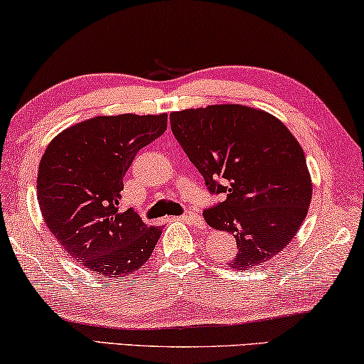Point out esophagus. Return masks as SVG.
<instances>
[{
    "mask_svg": "<svg viewBox=\"0 0 364 364\" xmlns=\"http://www.w3.org/2000/svg\"><path fill=\"white\" fill-rule=\"evenodd\" d=\"M181 219L186 220V222H191V224H196V225H199V227H204L203 217H200V215L196 214V213H188L186 215H183Z\"/></svg>",
    "mask_w": 364,
    "mask_h": 364,
    "instance_id": "1",
    "label": "esophagus"
}]
</instances>
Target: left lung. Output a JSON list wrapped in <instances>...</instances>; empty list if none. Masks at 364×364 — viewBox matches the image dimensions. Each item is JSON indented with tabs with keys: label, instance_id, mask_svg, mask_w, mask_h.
Segmentation results:
<instances>
[{
	"label": "left lung",
	"instance_id": "8db88e82",
	"mask_svg": "<svg viewBox=\"0 0 364 364\" xmlns=\"http://www.w3.org/2000/svg\"><path fill=\"white\" fill-rule=\"evenodd\" d=\"M170 122L209 191L225 193L204 219L235 237L230 268L245 271L283 252L312 199L306 156L291 130L273 114L243 105L176 111Z\"/></svg>",
	"mask_w": 364,
	"mask_h": 364
}]
</instances>
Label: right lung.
<instances>
[{
  "label": "right lung",
  "instance_id": "1",
  "mask_svg": "<svg viewBox=\"0 0 364 364\" xmlns=\"http://www.w3.org/2000/svg\"><path fill=\"white\" fill-rule=\"evenodd\" d=\"M166 122L165 112L96 116L62 130L43 151L37 175L43 222L70 257L102 278L140 269L161 235L119 203L135 154Z\"/></svg>",
  "mask_w": 364,
  "mask_h": 364
}]
</instances>
